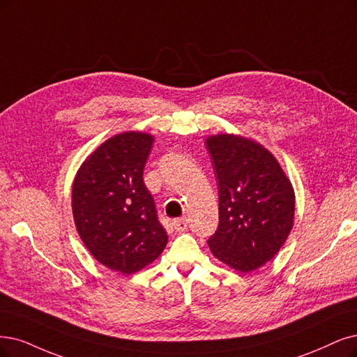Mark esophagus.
Segmentation results:
<instances>
[{
	"label": "esophagus",
	"mask_w": 357,
	"mask_h": 357,
	"mask_svg": "<svg viewBox=\"0 0 357 357\" xmlns=\"http://www.w3.org/2000/svg\"><path fill=\"white\" fill-rule=\"evenodd\" d=\"M187 227H188V220H187V219L181 218V219H175V220H174V228H175L178 232L185 231Z\"/></svg>",
	"instance_id": "34e87169"
}]
</instances>
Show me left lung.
<instances>
[{"mask_svg": "<svg viewBox=\"0 0 357 357\" xmlns=\"http://www.w3.org/2000/svg\"><path fill=\"white\" fill-rule=\"evenodd\" d=\"M219 188V227L207 244L216 259L238 272L265 265L294 225L296 195L273 154L234 135L207 137Z\"/></svg>", "mask_w": 357, "mask_h": 357, "instance_id": "left-lung-1", "label": "left lung"}]
</instances>
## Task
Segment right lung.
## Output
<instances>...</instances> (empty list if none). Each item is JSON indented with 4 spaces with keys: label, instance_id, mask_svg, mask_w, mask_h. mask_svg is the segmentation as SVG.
I'll use <instances>...</instances> for the list:
<instances>
[{
    "label": "right lung",
    "instance_id": "obj_1",
    "mask_svg": "<svg viewBox=\"0 0 357 357\" xmlns=\"http://www.w3.org/2000/svg\"><path fill=\"white\" fill-rule=\"evenodd\" d=\"M153 141L135 130L109 138L86 157L72 187L79 236L102 266L123 275L149 266L167 244L142 179Z\"/></svg>",
    "mask_w": 357,
    "mask_h": 357
}]
</instances>
